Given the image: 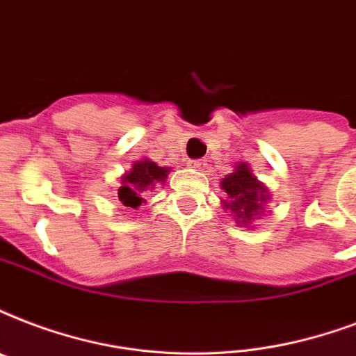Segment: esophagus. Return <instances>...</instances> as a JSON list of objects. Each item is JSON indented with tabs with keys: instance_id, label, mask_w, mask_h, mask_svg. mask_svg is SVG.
Wrapping results in <instances>:
<instances>
[{
	"instance_id": "esophagus-1",
	"label": "esophagus",
	"mask_w": 356,
	"mask_h": 356,
	"mask_svg": "<svg viewBox=\"0 0 356 356\" xmlns=\"http://www.w3.org/2000/svg\"><path fill=\"white\" fill-rule=\"evenodd\" d=\"M188 168H192V170H197V172H202V170H205V168H207V162H205V160H190Z\"/></svg>"
}]
</instances>
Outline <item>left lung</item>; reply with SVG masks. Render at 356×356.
I'll return each instance as SVG.
<instances>
[{"label":"left lung","instance_id":"1","mask_svg":"<svg viewBox=\"0 0 356 356\" xmlns=\"http://www.w3.org/2000/svg\"><path fill=\"white\" fill-rule=\"evenodd\" d=\"M220 188L226 192L222 209L229 211L238 227L256 226L254 220L261 218L270 202V192L259 179L252 173L246 162H238L235 170L220 181Z\"/></svg>","mask_w":356,"mask_h":356}]
</instances>
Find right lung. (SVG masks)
<instances>
[{
    "instance_id": "add662e5",
    "label": "right lung",
    "mask_w": 356,
    "mask_h": 356,
    "mask_svg": "<svg viewBox=\"0 0 356 356\" xmlns=\"http://www.w3.org/2000/svg\"><path fill=\"white\" fill-rule=\"evenodd\" d=\"M172 168H162L149 159L134 160L132 168L119 177L118 197L124 207L138 209L145 203L143 194L153 190L156 184L166 183Z\"/></svg>"
}]
</instances>
